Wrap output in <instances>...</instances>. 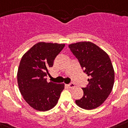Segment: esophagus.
<instances>
[{
    "label": "esophagus",
    "mask_w": 128,
    "mask_h": 128,
    "mask_svg": "<svg viewBox=\"0 0 128 128\" xmlns=\"http://www.w3.org/2000/svg\"><path fill=\"white\" fill-rule=\"evenodd\" d=\"M68 86L70 88H73L75 87V85L73 83H70V84H68Z\"/></svg>",
    "instance_id": "esophagus-1"
}]
</instances>
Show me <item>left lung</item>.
<instances>
[{"mask_svg": "<svg viewBox=\"0 0 128 128\" xmlns=\"http://www.w3.org/2000/svg\"><path fill=\"white\" fill-rule=\"evenodd\" d=\"M68 46L90 76L88 79L89 85L82 88L84 95L80 100H75V103L85 110L99 107L107 99L114 84L115 72L110 56L100 48L88 41Z\"/></svg>", "mask_w": 128, "mask_h": 128, "instance_id": "left-lung-1", "label": "left lung"}]
</instances>
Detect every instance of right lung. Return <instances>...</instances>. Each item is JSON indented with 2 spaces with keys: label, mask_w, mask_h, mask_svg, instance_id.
I'll list each match as a JSON object with an SVG mask.
<instances>
[{
  "label": "right lung",
  "mask_w": 128,
  "mask_h": 128,
  "mask_svg": "<svg viewBox=\"0 0 128 128\" xmlns=\"http://www.w3.org/2000/svg\"><path fill=\"white\" fill-rule=\"evenodd\" d=\"M64 44L38 42L24 53L17 72V82L26 102L37 111L46 112L55 107L64 84L47 82L48 69L53 66Z\"/></svg>",
  "instance_id": "right-lung-1"
}]
</instances>
